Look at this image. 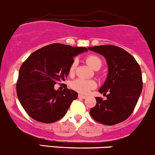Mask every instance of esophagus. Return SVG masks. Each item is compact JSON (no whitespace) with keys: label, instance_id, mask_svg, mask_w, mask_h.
Returning a JSON list of instances; mask_svg holds the SVG:
<instances>
[{"label":"esophagus","instance_id":"obj_1","mask_svg":"<svg viewBox=\"0 0 155 155\" xmlns=\"http://www.w3.org/2000/svg\"><path fill=\"white\" fill-rule=\"evenodd\" d=\"M78 97L80 98V99H85V98H86L87 97H86V96H85V95L79 94V95H78Z\"/></svg>","mask_w":155,"mask_h":155}]
</instances>
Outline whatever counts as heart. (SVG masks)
Listing matches in <instances>:
<instances>
[{"label": "heart", "mask_w": 155, "mask_h": 155, "mask_svg": "<svg viewBox=\"0 0 155 155\" xmlns=\"http://www.w3.org/2000/svg\"><path fill=\"white\" fill-rule=\"evenodd\" d=\"M86 62L94 70H99L102 66V61L98 56L90 54L86 57ZM76 60H74L72 62L69 69V73L70 75L73 74L76 66ZM97 84L94 80H87L83 79H76L73 80L70 83V86L73 90L76 91L80 94H87L91 89H94L96 87Z\"/></svg>", "instance_id": "obj_1"}]
</instances>
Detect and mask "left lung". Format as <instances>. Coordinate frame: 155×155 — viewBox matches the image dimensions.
<instances>
[{"mask_svg":"<svg viewBox=\"0 0 155 155\" xmlns=\"http://www.w3.org/2000/svg\"><path fill=\"white\" fill-rule=\"evenodd\" d=\"M87 48L104 56L108 64L107 78L99 89L107 99L96 97L91 115L106 125L122 122L134 112L143 90L140 65L130 53L118 46L103 45Z\"/></svg>","mask_w":155,"mask_h":155,"instance_id":"8db88e82","label":"left lung"}]
</instances>
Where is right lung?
<instances>
[{
	"label": "right lung",
	"mask_w": 155,
	"mask_h": 155,
	"mask_svg": "<svg viewBox=\"0 0 155 155\" xmlns=\"http://www.w3.org/2000/svg\"><path fill=\"white\" fill-rule=\"evenodd\" d=\"M86 51L85 47L52 43L35 51L25 61L19 69L16 93L33 119L52 123L64 116L78 93L67 87L54 90V85L65 81L73 57Z\"/></svg>",
	"instance_id": "1"
}]
</instances>
